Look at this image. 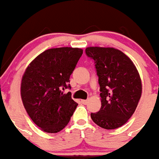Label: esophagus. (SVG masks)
<instances>
[{
  "instance_id": "34e87169",
  "label": "esophagus",
  "mask_w": 159,
  "mask_h": 159,
  "mask_svg": "<svg viewBox=\"0 0 159 159\" xmlns=\"http://www.w3.org/2000/svg\"><path fill=\"white\" fill-rule=\"evenodd\" d=\"M81 102L83 103V104L85 105V104H87V103H88V100H81Z\"/></svg>"
}]
</instances>
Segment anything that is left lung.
<instances>
[{
	"mask_svg": "<svg viewBox=\"0 0 159 159\" xmlns=\"http://www.w3.org/2000/svg\"><path fill=\"white\" fill-rule=\"evenodd\" d=\"M85 54L94 60L100 84L101 108L91 113L101 128L115 129L131 118L142 93L141 80L131 59L114 48L89 47Z\"/></svg>",
	"mask_w": 159,
	"mask_h": 159,
	"instance_id": "8db88e82",
	"label": "left lung"
}]
</instances>
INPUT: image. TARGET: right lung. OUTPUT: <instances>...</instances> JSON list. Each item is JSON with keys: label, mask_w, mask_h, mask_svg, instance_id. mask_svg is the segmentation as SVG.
<instances>
[{"label": "right lung", "mask_w": 159, "mask_h": 159, "mask_svg": "<svg viewBox=\"0 0 159 159\" xmlns=\"http://www.w3.org/2000/svg\"><path fill=\"white\" fill-rule=\"evenodd\" d=\"M83 50L51 48L37 56L22 78L21 96L32 121L46 133L61 131L69 123L78 103L72 100L70 77Z\"/></svg>", "instance_id": "add662e5"}]
</instances>
